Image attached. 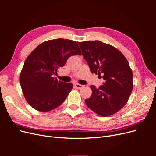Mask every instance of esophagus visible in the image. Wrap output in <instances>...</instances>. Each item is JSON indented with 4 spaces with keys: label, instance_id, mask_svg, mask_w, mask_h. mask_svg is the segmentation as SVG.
Segmentation results:
<instances>
[{
    "label": "esophagus",
    "instance_id": "34e87169",
    "mask_svg": "<svg viewBox=\"0 0 156 156\" xmlns=\"http://www.w3.org/2000/svg\"><path fill=\"white\" fill-rule=\"evenodd\" d=\"M74 87H75V88H76L77 89H81V88L83 87V85H81V84H79L78 83H75L74 84Z\"/></svg>",
    "mask_w": 156,
    "mask_h": 156
}]
</instances>
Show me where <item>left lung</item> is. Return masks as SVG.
<instances>
[{
  "instance_id": "left-lung-1",
  "label": "left lung",
  "mask_w": 156,
  "mask_h": 156,
  "mask_svg": "<svg viewBox=\"0 0 156 156\" xmlns=\"http://www.w3.org/2000/svg\"><path fill=\"white\" fill-rule=\"evenodd\" d=\"M78 44L91 72L105 81L98 88L90 86L92 95L85 100L87 105L102 116L115 114L126 104L133 90V75L128 62L120 51L100 41Z\"/></svg>"
}]
</instances>
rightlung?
Masks as SVG:
<instances>
[{
	"mask_svg": "<svg viewBox=\"0 0 156 156\" xmlns=\"http://www.w3.org/2000/svg\"><path fill=\"white\" fill-rule=\"evenodd\" d=\"M81 55L76 41L62 38L46 41L28 56L20 75L24 96L35 109L48 112L60 105L73 88L55 75L69 57Z\"/></svg>",
	"mask_w": 156,
	"mask_h": 156,
	"instance_id": "right-lung-1",
	"label": "right lung"
}]
</instances>
